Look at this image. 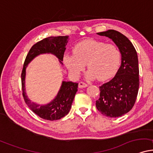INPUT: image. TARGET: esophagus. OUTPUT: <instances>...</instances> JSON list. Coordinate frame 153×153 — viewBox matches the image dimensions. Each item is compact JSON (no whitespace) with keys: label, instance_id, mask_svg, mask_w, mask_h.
<instances>
[{"label":"esophagus","instance_id":"1","mask_svg":"<svg viewBox=\"0 0 153 153\" xmlns=\"http://www.w3.org/2000/svg\"><path fill=\"white\" fill-rule=\"evenodd\" d=\"M86 86H88V84H86V83L82 82L79 83V88H85Z\"/></svg>","mask_w":153,"mask_h":153}]
</instances>
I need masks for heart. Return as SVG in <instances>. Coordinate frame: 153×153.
Returning a JSON list of instances; mask_svg holds the SVG:
<instances>
[{
    "label": "heart",
    "mask_w": 153,
    "mask_h": 153,
    "mask_svg": "<svg viewBox=\"0 0 153 153\" xmlns=\"http://www.w3.org/2000/svg\"><path fill=\"white\" fill-rule=\"evenodd\" d=\"M74 54H66L64 62L71 74L77 76L86 65L87 77L105 81L116 74L120 65V52L116 46L95 39L79 42Z\"/></svg>",
    "instance_id": "heart-1"
}]
</instances>
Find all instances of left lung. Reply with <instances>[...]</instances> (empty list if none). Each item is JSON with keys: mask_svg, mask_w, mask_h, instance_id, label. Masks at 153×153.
Here are the masks:
<instances>
[{"mask_svg": "<svg viewBox=\"0 0 153 153\" xmlns=\"http://www.w3.org/2000/svg\"><path fill=\"white\" fill-rule=\"evenodd\" d=\"M108 37L121 54V65L115 76L99 86L100 97L96 106L103 116L117 118L131 110L139 89V67L136 50L131 41L119 32L108 30L97 33Z\"/></svg>", "mask_w": 153, "mask_h": 153, "instance_id": "obj_1", "label": "left lung"}]
</instances>
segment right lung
Masks as SVG:
<instances>
[{
  "instance_id": "1",
  "label": "right lung",
  "mask_w": 153,
  "mask_h": 153,
  "mask_svg": "<svg viewBox=\"0 0 153 153\" xmlns=\"http://www.w3.org/2000/svg\"><path fill=\"white\" fill-rule=\"evenodd\" d=\"M69 36L49 37L37 42L32 47L25 60L21 74L22 90L25 102L37 116L45 120H56L61 119L68 114L77 91L78 84L72 82H62V86L56 97L46 105H39L31 102L25 93V79L26 67L35 56L41 54H52L55 55L62 64L63 56L68 42Z\"/></svg>"
}]
</instances>
